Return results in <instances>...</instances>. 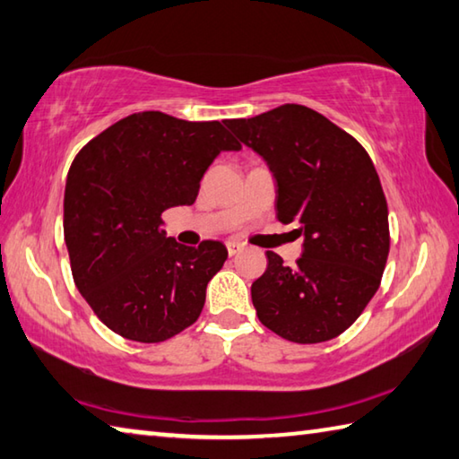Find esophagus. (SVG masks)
<instances>
[{
    "label": "esophagus",
    "instance_id": "34e87169",
    "mask_svg": "<svg viewBox=\"0 0 459 459\" xmlns=\"http://www.w3.org/2000/svg\"><path fill=\"white\" fill-rule=\"evenodd\" d=\"M225 246H228V254L230 255H236V254H239V252L244 250V244H239V242H228Z\"/></svg>",
    "mask_w": 459,
    "mask_h": 459
}]
</instances>
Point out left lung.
<instances>
[{"label":"left lung","mask_w":459,"mask_h":459,"mask_svg":"<svg viewBox=\"0 0 459 459\" xmlns=\"http://www.w3.org/2000/svg\"><path fill=\"white\" fill-rule=\"evenodd\" d=\"M276 179V215L299 223L296 266L266 252L252 284L264 326L286 341L315 344L347 331L381 284L389 255V212L379 175L349 133L302 104L228 120Z\"/></svg>","instance_id":"1"}]
</instances>
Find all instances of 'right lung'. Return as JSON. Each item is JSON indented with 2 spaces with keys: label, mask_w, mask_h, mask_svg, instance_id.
<instances>
[{
  "label": "right lung",
  "mask_w": 459,
  "mask_h": 459,
  "mask_svg": "<svg viewBox=\"0 0 459 459\" xmlns=\"http://www.w3.org/2000/svg\"><path fill=\"white\" fill-rule=\"evenodd\" d=\"M239 149L217 120L144 110L94 136L72 160L64 191L72 276L110 331L160 342L199 318L228 250L213 239L177 244L160 228V213L191 205L213 159Z\"/></svg>",
  "instance_id": "right-lung-1"
}]
</instances>
